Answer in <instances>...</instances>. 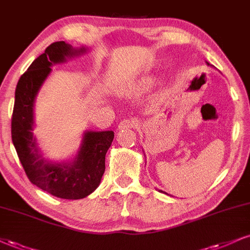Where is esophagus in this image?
I'll use <instances>...</instances> for the list:
<instances>
[{
	"instance_id": "obj_1",
	"label": "esophagus",
	"mask_w": 250,
	"mask_h": 250,
	"mask_svg": "<svg viewBox=\"0 0 250 250\" xmlns=\"http://www.w3.org/2000/svg\"><path fill=\"white\" fill-rule=\"evenodd\" d=\"M138 126V123L135 119H123L119 123L118 130H124V128H134Z\"/></svg>"
}]
</instances>
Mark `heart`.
Segmentation results:
<instances>
[{
  "mask_svg": "<svg viewBox=\"0 0 250 250\" xmlns=\"http://www.w3.org/2000/svg\"><path fill=\"white\" fill-rule=\"evenodd\" d=\"M158 82H159V79L155 78V76H146V78H144L139 82L138 88H139L140 90H148V89L153 88Z\"/></svg>",
  "mask_w": 250,
  "mask_h": 250,
  "instance_id": "1",
  "label": "heart"
}]
</instances>
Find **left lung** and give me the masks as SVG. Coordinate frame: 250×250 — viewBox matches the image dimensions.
Masks as SVG:
<instances>
[{
    "instance_id": "left-lung-1",
    "label": "left lung",
    "mask_w": 250,
    "mask_h": 250,
    "mask_svg": "<svg viewBox=\"0 0 250 250\" xmlns=\"http://www.w3.org/2000/svg\"><path fill=\"white\" fill-rule=\"evenodd\" d=\"M206 63H208V66H210V63H208V62H206ZM160 191V192H162V193H166V195H168V193L167 192H165V191H162V190H159Z\"/></svg>"
}]
</instances>
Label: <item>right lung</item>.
<instances>
[{
	"mask_svg": "<svg viewBox=\"0 0 250 250\" xmlns=\"http://www.w3.org/2000/svg\"><path fill=\"white\" fill-rule=\"evenodd\" d=\"M87 47H73L64 42L48 46L18 80L11 119L12 144L30 182L52 196L81 199L100 186L105 170V154L112 144L113 131H85L81 146L72 160L53 162L42 156L33 134L35 102L53 64L85 53Z\"/></svg>",
	"mask_w": 250,
	"mask_h": 250,
	"instance_id": "add662e5",
	"label": "right lung"
}]
</instances>
